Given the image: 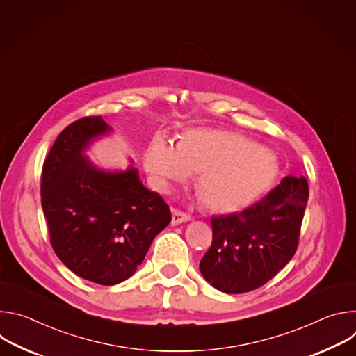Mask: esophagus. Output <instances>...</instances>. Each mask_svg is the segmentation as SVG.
Here are the masks:
<instances>
[{
  "mask_svg": "<svg viewBox=\"0 0 356 356\" xmlns=\"http://www.w3.org/2000/svg\"><path fill=\"white\" fill-rule=\"evenodd\" d=\"M190 214L179 210V209H172V224L173 225H177V224H181V222H186V221H190Z\"/></svg>",
  "mask_w": 356,
  "mask_h": 356,
  "instance_id": "1",
  "label": "esophagus"
}]
</instances>
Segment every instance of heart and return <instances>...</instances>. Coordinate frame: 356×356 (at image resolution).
<instances>
[{
    "label": "heart",
    "mask_w": 356,
    "mask_h": 356,
    "mask_svg": "<svg viewBox=\"0 0 356 356\" xmlns=\"http://www.w3.org/2000/svg\"><path fill=\"white\" fill-rule=\"evenodd\" d=\"M143 166L152 184L163 193L195 173L201 204L218 214L255 204L279 177L273 152L243 135L213 129L186 131L176 147L155 136L143 155Z\"/></svg>",
    "instance_id": "1"
}]
</instances>
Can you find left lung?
Instances as JSON below:
<instances>
[{"label":"left lung","instance_id":"1","mask_svg":"<svg viewBox=\"0 0 356 356\" xmlns=\"http://www.w3.org/2000/svg\"><path fill=\"white\" fill-rule=\"evenodd\" d=\"M307 200V179L286 176L257 204L213 217V243L200 261L202 276L229 294L264 286L294 257Z\"/></svg>","mask_w":356,"mask_h":356}]
</instances>
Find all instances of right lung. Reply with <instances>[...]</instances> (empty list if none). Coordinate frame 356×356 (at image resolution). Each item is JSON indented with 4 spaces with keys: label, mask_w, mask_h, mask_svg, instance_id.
<instances>
[{
    "label": "right lung",
    "mask_w": 356,
    "mask_h": 356,
    "mask_svg": "<svg viewBox=\"0 0 356 356\" xmlns=\"http://www.w3.org/2000/svg\"><path fill=\"white\" fill-rule=\"evenodd\" d=\"M110 129L99 115L72 122L49 150L40 176L42 209L58 258L77 276L104 286L131 277L172 220L166 201L140 183L134 166L107 172L84 156Z\"/></svg>",
    "instance_id": "add662e5"
}]
</instances>
